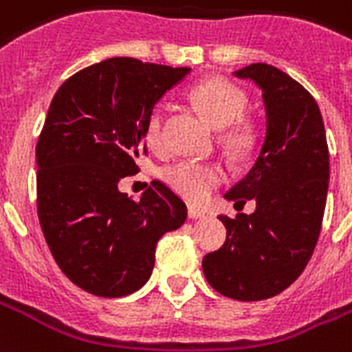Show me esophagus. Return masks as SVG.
<instances>
[{
  "label": "esophagus",
  "instance_id": "34e87169",
  "mask_svg": "<svg viewBox=\"0 0 352 352\" xmlns=\"http://www.w3.org/2000/svg\"><path fill=\"white\" fill-rule=\"evenodd\" d=\"M188 216L192 219H205L208 214L205 210H199V208H195V206H188Z\"/></svg>",
  "mask_w": 352,
  "mask_h": 352
}]
</instances>
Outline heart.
<instances>
[{
  "label": "heart",
  "mask_w": 352,
  "mask_h": 352,
  "mask_svg": "<svg viewBox=\"0 0 352 352\" xmlns=\"http://www.w3.org/2000/svg\"><path fill=\"white\" fill-rule=\"evenodd\" d=\"M190 99L201 114L214 125L223 129L221 140L236 155H248L256 144L253 123L241 120L248 98L230 80L212 77L197 82L190 90ZM146 140L155 151L164 149V107H155L147 118ZM223 166L199 160H179L162 171V179L171 190L190 203H203L225 181Z\"/></svg>",
  "instance_id": "1"
}]
</instances>
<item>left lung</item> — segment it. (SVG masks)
Wrapping results in <instances>:
<instances>
[{"label": "left lung", "instance_id": "8db88e82", "mask_svg": "<svg viewBox=\"0 0 352 352\" xmlns=\"http://www.w3.org/2000/svg\"><path fill=\"white\" fill-rule=\"evenodd\" d=\"M262 90L265 138L248 175L225 194L253 214L219 216L227 240L203 258L212 288L236 301H262L286 289L318 243L329 190V146L316 99L288 74L256 63L234 72Z\"/></svg>", "mask_w": 352, "mask_h": 352}]
</instances>
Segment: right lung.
<instances>
[{
  "instance_id": "right-lung-1",
  "label": "right lung",
  "mask_w": 352,
  "mask_h": 352,
  "mask_svg": "<svg viewBox=\"0 0 352 352\" xmlns=\"http://www.w3.org/2000/svg\"><path fill=\"white\" fill-rule=\"evenodd\" d=\"M190 68L116 57L66 79L36 144V210L66 277L98 297H123L151 277L157 241L179 229L186 205L153 181L140 201L120 192L138 173L153 107Z\"/></svg>"
}]
</instances>
